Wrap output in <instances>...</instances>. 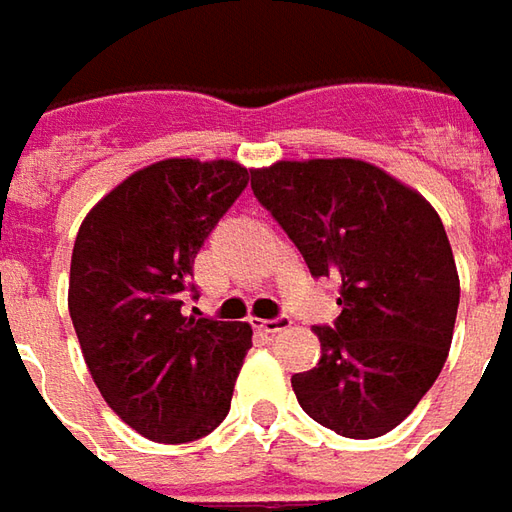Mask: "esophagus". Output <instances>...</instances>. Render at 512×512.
<instances>
[{
  "label": "esophagus",
  "mask_w": 512,
  "mask_h": 512,
  "mask_svg": "<svg viewBox=\"0 0 512 512\" xmlns=\"http://www.w3.org/2000/svg\"><path fill=\"white\" fill-rule=\"evenodd\" d=\"M257 326L263 328L266 334H280V331L291 328V320L289 317H274V320H257Z\"/></svg>",
  "instance_id": "34e87169"
}]
</instances>
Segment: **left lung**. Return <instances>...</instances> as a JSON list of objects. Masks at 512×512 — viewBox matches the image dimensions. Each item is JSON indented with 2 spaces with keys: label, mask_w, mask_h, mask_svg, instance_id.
Instances as JSON below:
<instances>
[{
  "label": "left lung",
  "mask_w": 512,
  "mask_h": 512,
  "mask_svg": "<svg viewBox=\"0 0 512 512\" xmlns=\"http://www.w3.org/2000/svg\"><path fill=\"white\" fill-rule=\"evenodd\" d=\"M257 201L286 229L314 277L340 274L320 362L291 377L306 414L348 439L394 431L448 360L459 272L436 209L360 158L252 169Z\"/></svg>",
  "instance_id": "obj_1"
}]
</instances>
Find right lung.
<instances>
[{
    "label": "right lung",
    "mask_w": 512,
    "mask_h": 512,
    "mask_svg": "<svg viewBox=\"0 0 512 512\" xmlns=\"http://www.w3.org/2000/svg\"><path fill=\"white\" fill-rule=\"evenodd\" d=\"M246 184L238 161L164 158L79 226L67 309L81 354L104 402L152 442L201 439L229 414L252 326L195 317L186 303L195 255Z\"/></svg>",
    "instance_id": "right-lung-1"
}]
</instances>
